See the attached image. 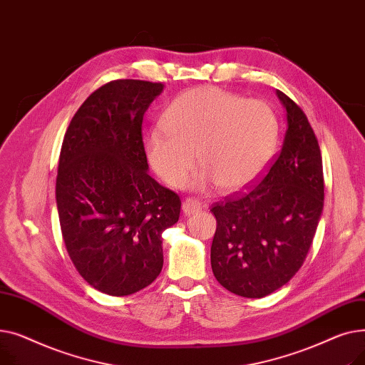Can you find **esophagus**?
<instances>
[{
	"instance_id": "34e87169",
	"label": "esophagus",
	"mask_w": 365,
	"mask_h": 365,
	"mask_svg": "<svg viewBox=\"0 0 365 365\" xmlns=\"http://www.w3.org/2000/svg\"><path fill=\"white\" fill-rule=\"evenodd\" d=\"M201 205L202 204L197 198H186L183 201V204H182V210H183V213L186 216H190V215H194V213H198L200 210H201Z\"/></svg>"
}]
</instances>
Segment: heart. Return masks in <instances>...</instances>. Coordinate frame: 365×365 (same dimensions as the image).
I'll return each instance as SVG.
<instances>
[{
  "label": "heart",
  "mask_w": 365,
  "mask_h": 365,
  "mask_svg": "<svg viewBox=\"0 0 365 365\" xmlns=\"http://www.w3.org/2000/svg\"><path fill=\"white\" fill-rule=\"evenodd\" d=\"M281 139L272 106L216 87L185 91L167 108L163 127L148 136V160L170 186L186 183L197 165L200 187L238 190L252 185L271 164Z\"/></svg>",
  "instance_id": "heart-1"
}]
</instances>
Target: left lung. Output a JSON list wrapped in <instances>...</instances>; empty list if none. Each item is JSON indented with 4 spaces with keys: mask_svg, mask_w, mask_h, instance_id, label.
Wrapping results in <instances>:
<instances>
[{
    "mask_svg": "<svg viewBox=\"0 0 365 365\" xmlns=\"http://www.w3.org/2000/svg\"><path fill=\"white\" fill-rule=\"evenodd\" d=\"M287 109L282 148L262 180L216 202L212 244L216 279L234 294L260 299L300 269L324 205L321 149L300 106L277 91Z\"/></svg>",
    "mask_w": 365,
    "mask_h": 365,
    "instance_id": "left-lung-1",
    "label": "left lung"
}]
</instances>
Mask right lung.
Listing matches in <instances>:
<instances>
[{
  "label": "right lung",
  "mask_w": 365,
  "mask_h": 365,
  "mask_svg": "<svg viewBox=\"0 0 365 365\" xmlns=\"http://www.w3.org/2000/svg\"><path fill=\"white\" fill-rule=\"evenodd\" d=\"M164 84L115 80L93 91L65 133L56 179L62 237L96 290L128 296L163 269L164 229L180 198L148 175L143 115Z\"/></svg>",
  "instance_id": "1"
}]
</instances>
